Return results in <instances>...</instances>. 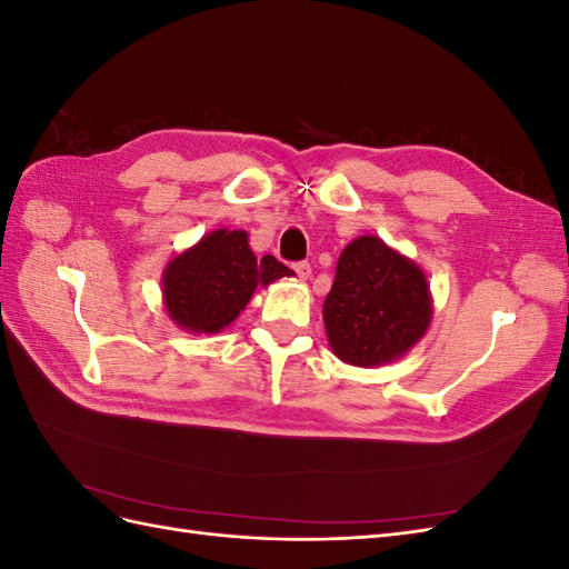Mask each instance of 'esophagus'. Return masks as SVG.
<instances>
[{
    "label": "esophagus",
    "instance_id": "34e87169",
    "mask_svg": "<svg viewBox=\"0 0 569 569\" xmlns=\"http://www.w3.org/2000/svg\"><path fill=\"white\" fill-rule=\"evenodd\" d=\"M295 272H297V278L299 280H308V278H311V266H308V263H295Z\"/></svg>",
    "mask_w": 569,
    "mask_h": 569
}]
</instances>
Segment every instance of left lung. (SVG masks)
Instances as JSON below:
<instances>
[{
    "mask_svg": "<svg viewBox=\"0 0 569 569\" xmlns=\"http://www.w3.org/2000/svg\"><path fill=\"white\" fill-rule=\"evenodd\" d=\"M432 313L425 270L375 234H360L341 251L322 303L332 353L356 368L403 358L427 335Z\"/></svg>",
    "mask_w": 569,
    "mask_h": 569,
    "instance_id": "obj_1",
    "label": "left lung"
}]
</instances>
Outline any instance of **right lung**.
<instances>
[{"instance_id":"add662e5","label":"right lung","mask_w":569,"mask_h":569,"mask_svg":"<svg viewBox=\"0 0 569 569\" xmlns=\"http://www.w3.org/2000/svg\"><path fill=\"white\" fill-rule=\"evenodd\" d=\"M274 256L256 258L247 230L220 228L176 253L163 268L168 318L189 335H216L239 318L258 287L291 278Z\"/></svg>"}]
</instances>
